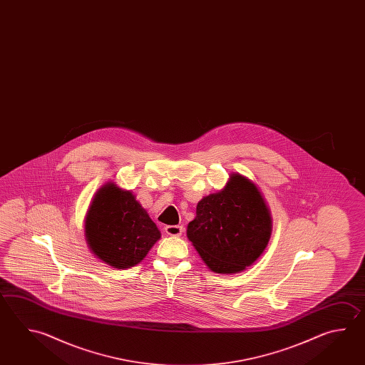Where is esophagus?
Listing matches in <instances>:
<instances>
[{"label":"esophagus","mask_w":365,"mask_h":365,"mask_svg":"<svg viewBox=\"0 0 365 365\" xmlns=\"http://www.w3.org/2000/svg\"><path fill=\"white\" fill-rule=\"evenodd\" d=\"M165 232L169 236H180L183 232V227L182 226H166Z\"/></svg>","instance_id":"1"}]
</instances>
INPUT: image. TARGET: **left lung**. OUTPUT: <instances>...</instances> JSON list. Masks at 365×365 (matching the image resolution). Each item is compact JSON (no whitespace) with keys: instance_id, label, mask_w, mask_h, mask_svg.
I'll return each mask as SVG.
<instances>
[{"instance_id":"left-lung-1","label":"left lung","mask_w":365,"mask_h":365,"mask_svg":"<svg viewBox=\"0 0 365 365\" xmlns=\"http://www.w3.org/2000/svg\"><path fill=\"white\" fill-rule=\"evenodd\" d=\"M272 232L269 207L255 182L232 173L226 186L200 200L187 237L215 274L231 275L252 266Z\"/></svg>"}]
</instances>
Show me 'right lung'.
<instances>
[{"label":"right lung","mask_w":365,"mask_h":365,"mask_svg":"<svg viewBox=\"0 0 365 365\" xmlns=\"http://www.w3.org/2000/svg\"><path fill=\"white\" fill-rule=\"evenodd\" d=\"M83 228L90 252L117 269H130L143 261L161 237L135 195L112 180L94 195Z\"/></svg>","instance_id":"obj_1"}]
</instances>
